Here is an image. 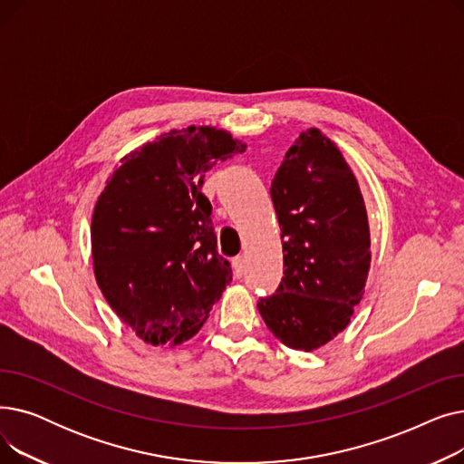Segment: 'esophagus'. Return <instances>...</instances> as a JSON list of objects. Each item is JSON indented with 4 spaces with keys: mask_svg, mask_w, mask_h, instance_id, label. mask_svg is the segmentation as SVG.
Instances as JSON below:
<instances>
[{
    "mask_svg": "<svg viewBox=\"0 0 464 464\" xmlns=\"http://www.w3.org/2000/svg\"><path fill=\"white\" fill-rule=\"evenodd\" d=\"M231 265H233V275H235V278H240L242 275H245V259H242V257H235V259L231 261Z\"/></svg>",
    "mask_w": 464,
    "mask_h": 464,
    "instance_id": "1",
    "label": "esophagus"
}]
</instances>
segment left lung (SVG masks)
I'll return each instance as SVG.
<instances>
[{
  "mask_svg": "<svg viewBox=\"0 0 464 464\" xmlns=\"http://www.w3.org/2000/svg\"><path fill=\"white\" fill-rule=\"evenodd\" d=\"M271 199L284 276L257 308L282 344L314 352L348 327L362 299L372 259L367 207L352 167L318 128L289 146Z\"/></svg>",
  "mask_w": 464,
  "mask_h": 464,
  "instance_id": "1",
  "label": "left lung"
}]
</instances>
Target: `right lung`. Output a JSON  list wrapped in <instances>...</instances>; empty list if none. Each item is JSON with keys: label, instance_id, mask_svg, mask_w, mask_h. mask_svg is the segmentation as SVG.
Returning <instances> with one entry per match:
<instances>
[{"label": "right lung", "instance_id": "obj_1", "mask_svg": "<svg viewBox=\"0 0 464 464\" xmlns=\"http://www.w3.org/2000/svg\"><path fill=\"white\" fill-rule=\"evenodd\" d=\"M245 150L219 128L170 130L121 158L97 198L93 276L146 344L173 348L198 334L231 282L201 189L207 170Z\"/></svg>", "mask_w": 464, "mask_h": 464}]
</instances>
